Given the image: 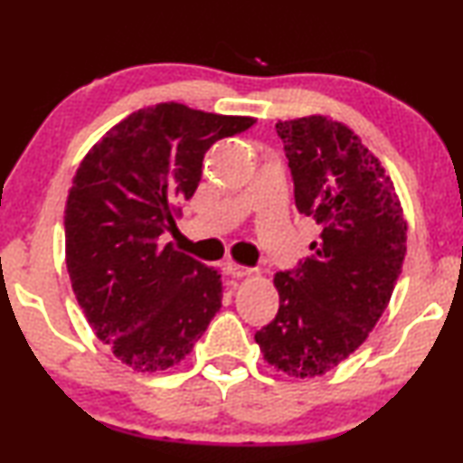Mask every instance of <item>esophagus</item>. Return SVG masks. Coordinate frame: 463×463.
<instances>
[{
    "instance_id": "1",
    "label": "esophagus",
    "mask_w": 463,
    "mask_h": 463,
    "mask_svg": "<svg viewBox=\"0 0 463 463\" xmlns=\"http://www.w3.org/2000/svg\"><path fill=\"white\" fill-rule=\"evenodd\" d=\"M225 269L227 274L233 276V278H242V276H249L250 274V268H246V265H240V263H233V261H227L225 263Z\"/></svg>"
}]
</instances>
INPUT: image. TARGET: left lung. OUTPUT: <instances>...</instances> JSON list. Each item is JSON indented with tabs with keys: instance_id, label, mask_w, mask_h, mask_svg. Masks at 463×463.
Here are the masks:
<instances>
[{
	"instance_id": "obj_1",
	"label": "left lung",
	"mask_w": 463,
	"mask_h": 463,
	"mask_svg": "<svg viewBox=\"0 0 463 463\" xmlns=\"http://www.w3.org/2000/svg\"><path fill=\"white\" fill-rule=\"evenodd\" d=\"M297 211L320 238L278 271L276 318L255 333L263 358L290 377H320L363 345L388 307L407 252V221L382 162L325 116L276 124Z\"/></svg>"
}]
</instances>
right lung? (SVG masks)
I'll list each match as a JSON object with an SVG mask.
<instances>
[{
  "mask_svg": "<svg viewBox=\"0 0 463 463\" xmlns=\"http://www.w3.org/2000/svg\"><path fill=\"white\" fill-rule=\"evenodd\" d=\"M252 118L160 103L113 126L81 160L65 206L73 293L103 344L135 371L179 364L221 307V274L162 246L204 154Z\"/></svg>",
  "mask_w": 463,
  "mask_h": 463,
  "instance_id": "add662e5",
  "label": "right lung"
}]
</instances>
